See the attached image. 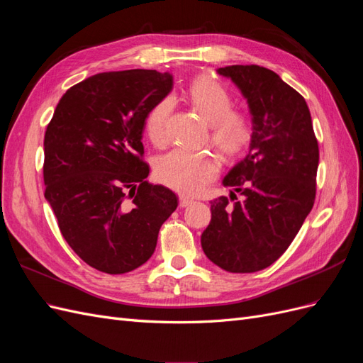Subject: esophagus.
<instances>
[{"mask_svg": "<svg viewBox=\"0 0 363 363\" xmlns=\"http://www.w3.org/2000/svg\"><path fill=\"white\" fill-rule=\"evenodd\" d=\"M179 200H180V206L182 207H186V206H189V204L194 203V200L189 199V196H186V195H180Z\"/></svg>", "mask_w": 363, "mask_h": 363, "instance_id": "esophagus-1", "label": "esophagus"}]
</instances>
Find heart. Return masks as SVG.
<instances>
[{"label": "heart", "instance_id": "heart-1", "mask_svg": "<svg viewBox=\"0 0 363 363\" xmlns=\"http://www.w3.org/2000/svg\"><path fill=\"white\" fill-rule=\"evenodd\" d=\"M191 104L196 108L211 128L212 144L225 156H236L251 139L250 119L232 111V98L221 84L201 77L192 82L188 91ZM172 100L164 96L150 108L145 116L147 138L156 147L168 142V118ZM219 171L218 160L206 152L172 150L156 162V177L169 188L182 194H199L211 183Z\"/></svg>", "mask_w": 363, "mask_h": 363}]
</instances>
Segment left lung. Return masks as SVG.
I'll list each match as a JSON object with an SVG mask.
<instances>
[{
  "instance_id": "1",
  "label": "left lung",
  "mask_w": 363,
  "mask_h": 363,
  "mask_svg": "<svg viewBox=\"0 0 363 363\" xmlns=\"http://www.w3.org/2000/svg\"><path fill=\"white\" fill-rule=\"evenodd\" d=\"M216 72L245 98L252 131L247 156L223 179L242 200L233 206L227 196L211 201L201 247L219 268L256 272L286 251L311 213L320 150L306 100L276 72L257 65Z\"/></svg>"
}]
</instances>
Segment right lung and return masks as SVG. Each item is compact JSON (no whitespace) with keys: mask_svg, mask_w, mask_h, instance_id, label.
Listing matches in <instances>:
<instances>
[{"mask_svg":"<svg viewBox=\"0 0 363 363\" xmlns=\"http://www.w3.org/2000/svg\"><path fill=\"white\" fill-rule=\"evenodd\" d=\"M174 86L155 69L103 72L67 91L43 139L45 200L87 265L125 274L152 256L177 196L150 184L142 133L150 108Z\"/></svg>","mask_w":363,"mask_h":363,"instance_id":"right-lung-1","label":"right lung"}]
</instances>
